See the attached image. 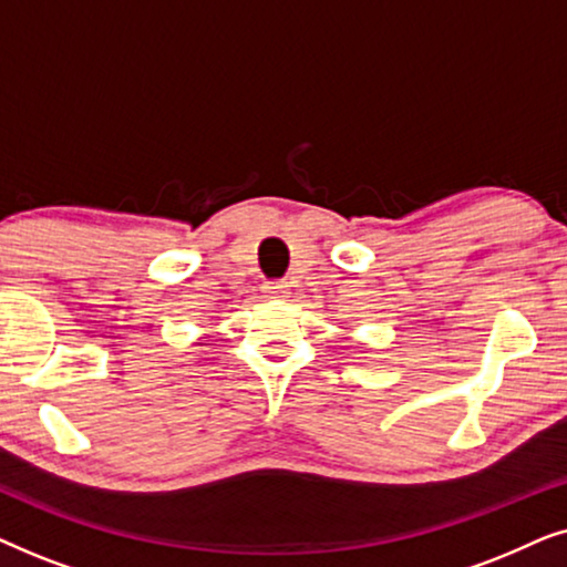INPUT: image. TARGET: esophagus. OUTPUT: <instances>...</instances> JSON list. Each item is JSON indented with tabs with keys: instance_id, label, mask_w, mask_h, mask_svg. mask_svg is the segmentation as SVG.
Segmentation results:
<instances>
[{
	"instance_id": "obj_1",
	"label": "esophagus",
	"mask_w": 567,
	"mask_h": 567,
	"mask_svg": "<svg viewBox=\"0 0 567 567\" xmlns=\"http://www.w3.org/2000/svg\"><path fill=\"white\" fill-rule=\"evenodd\" d=\"M266 293H270V297H286V293H289V284L286 281L266 284Z\"/></svg>"
}]
</instances>
